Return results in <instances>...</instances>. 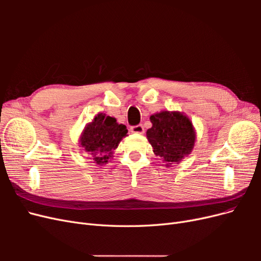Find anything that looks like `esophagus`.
<instances>
[{
	"label": "esophagus",
	"mask_w": 261,
	"mask_h": 261,
	"mask_svg": "<svg viewBox=\"0 0 261 261\" xmlns=\"http://www.w3.org/2000/svg\"><path fill=\"white\" fill-rule=\"evenodd\" d=\"M130 132L134 133V134H144L145 133V128H144L143 125L138 124V125H135V126H132Z\"/></svg>",
	"instance_id": "obj_1"
}]
</instances>
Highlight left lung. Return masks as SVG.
<instances>
[{
	"instance_id": "1",
	"label": "left lung",
	"mask_w": 261,
	"mask_h": 261,
	"mask_svg": "<svg viewBox=\"0 0 261 261\" xmlns=\"http://www.w3.org/2000/svg\"><path fill=\"white\" fill-rule=\"evenodd\" d=\"M150 121L152 127L147 130V138L155 155L172 164L192 152L196 135L187 116L178 112L163 111L150 116Z\"/></svg>"
}]
</instances>
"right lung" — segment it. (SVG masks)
<instances>
[{"mask_svg": "<svg viewBox=\"0 0 261 261\" xmlns=\"http://www.w3.org/2000/svg\"><path fill=\"white\" fill-rule=\"evenodd\" d=\"M126 134L125 125L116 123L114 117L100 113L85 127L81 145L87 152H90L97 164L107 163Z\"/></svg>", "mask_w": 261, "mask_h": 261, "instance_id": "obj_1", "label": "right lung"}]
</instances>
